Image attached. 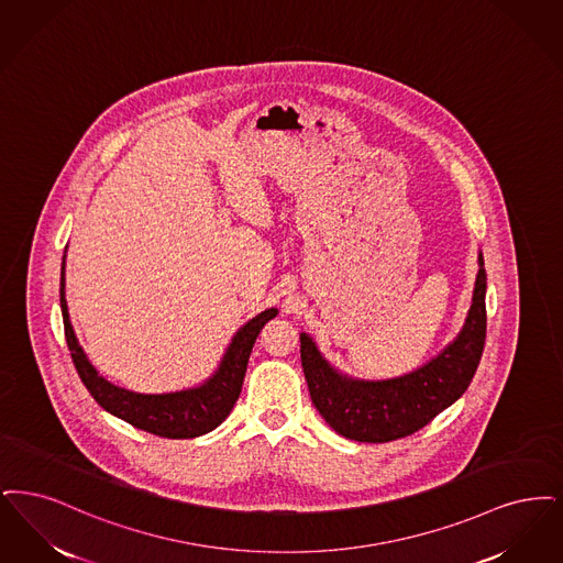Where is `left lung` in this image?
Wrapping results in <instances>:
<instances>
[{
	"label": "left lung",
	"mask_w": 563,
	"mask_h": 563,
	"mask_svg": "<svg viewBox=\"0 0 563 563\" xmlns=\"http://www.w3.org/2000/svg\"><path fill=\"white\" fill-rule=\"evenodd\" d=\"M486 344V269L479 252L473 302L461 334L410 374L387 380L351 378L300 334V362L313 406L346 440L385 443L412 435L468 389Z\"/></svg>",
	"instance_id": "obj_1"
}]
</instances>
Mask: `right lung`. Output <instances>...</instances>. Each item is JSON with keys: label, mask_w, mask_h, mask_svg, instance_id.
<instances>
[{"label": "right lung", "mask_w": 563, "mask_h": 563, "mask_svg": "<svg viewBox=\"0 0 563 563\" xmlns=\"http://www.w3.org/2000/svg\"><path fill=\"white\" fill-rule=\"evenodd\" d=\"M60 311L65 323V339L71 351L75 369L86 389L97 399L98 406L104 408L109 415L130 422L136 429L168 440L199 438L217 429L229 416L242 393L245 367L252 346L256 343V336L263 330V325L277 316V309H267L256 318L250 319L244 328H240L227 353L222 355L219 369L199 387L148 395L128 391L102 378L77 343L65 300V256L60 267Z\"/></svg>", "instance_id": "obj_1"}]
</instances>
